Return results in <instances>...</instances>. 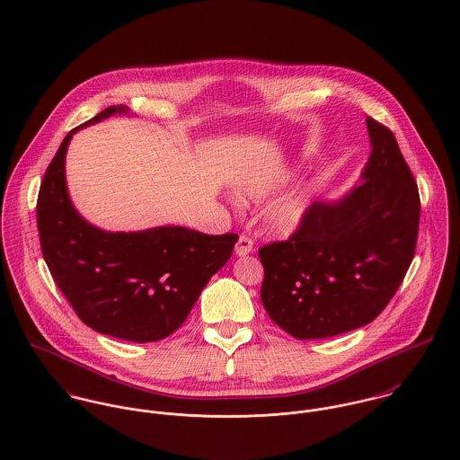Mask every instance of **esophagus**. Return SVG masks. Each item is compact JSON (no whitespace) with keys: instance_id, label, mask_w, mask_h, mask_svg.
I'll list each match as a JSON object with an SVG mask.
<instances>
[{"instance_id":"esophagus-1","label":"esophagus","mask_w":460,"mask_h":460,"mask_svg":"<svg viewBox=\"0 0 460 460\" xmlns=\"http://www.w3.org/2000/svg\"><path fill=\"white\" fill-rule=\"evenodd\" d=\"M252 252H253V239L250 235H244V234L239 235V241L235 244V253L239 257H244V255H248Z\"/></svg>"}]
</instances>
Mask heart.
I'll use <instances>...</instances> for the list:
<instances>
[{"mask_svg": "<svg viewBox=\"0 0 460 460\" xmlns=\"http://www.w3.org/2000/svg\"><path fill=\"white\" fill-rule=\"evenodd\" d=\"M269 190H270V186H257L250 191V195L261 199L269 193ZM306 210H308V203L305 198H285L269 207V210L265 214V221L272 232H276L279 235H288V234L296 232V228L301 225Z\"/></svg>", "mask_w": 460, "mask_h": 460, "instance_id": "obj_1", "label": "heart"}]
</instances>
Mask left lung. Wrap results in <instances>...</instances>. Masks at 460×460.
Returning <instances> with one entry per match:
<instances>
[{
	"mask_svg": "<svg viewBox=\"0 0 460 460\" xmlns=\"http://www.w3.org/2000/svg\"><path fill=\"white\" fill-rule=\"evenodd\" d=\"M372 154L363 182L336 201H315L287 241L259 250L270 321L297 340L370 324L414 259L420 193L394 132L367 119Z\"/></svg>",
	"mask_w": 460,
	"mask_h": 460,
	"instance_id": "1",
	"label": "left lung"
}]
</instances>
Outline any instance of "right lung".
I'll list each match as a JSON object with an SVG mask.
<instances>
[{
  "instance_id": "right-lung-1",
  "label": "right lung",
  "mask_w": 460,
  "mask_h": 460,
  "mask_svg": "<svg viewBox=\"0 0 460 460\" xmlns=\"http://www.w3.org/2000/svg\"><path fill=\"white\" fill-rule=\"evenodd\" d=\"M113 113L126 108L110 106L68 132L49 163L37 198L40 250L88 328L137 343L157 341L184 324L239 235H207L184 226L110 234L88 225L66 195V145L72 132Z\"/></svg>"
}]
</instances>
